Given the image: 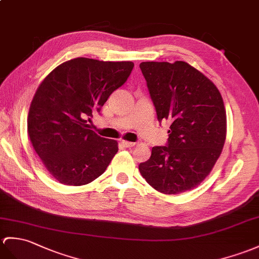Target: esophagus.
Returning a JSON list of instances; mask_svg holds the SVG:
<instances>
[{"label": "esophagus", "mask_w": 259, "mask_h": 259, "mask_svg": "<svg viewBox=\"0 0 259 259\" xmlns=\"http://www.w3.org/2000/svg\"><path fill=\"white\" fill-rule=\"evenodd\" d=\"M121 144H122L123 147H125V148H130V147L136 146V142H130V141L122 140V141H121Z\"/></svg>", "instance_id": "1"}]
</instances>
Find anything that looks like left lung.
<instances>
[{
    "label": "left lung",
    "instance_id": "left-lung-1",
    "mask_svg": "<svg viewBox=\"0 0 259 259\" xmlns=\"http://www.w3.org/2000/svg\"><path fill=\"white\" fill-rule=\"evenodd\" d=\"M158 120L170 123L167 146L153 147L139 171L153 189L179 194L200 185L220 158L226 111L220 90L190 64H140Z\"/></svg>",
    "mask_w": 259,
    "mask_h": 259
}]
</instances>
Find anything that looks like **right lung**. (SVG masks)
Here are the masks:
<instances>
[{
  "label": "right lung",
  "mask_w": 259,
  "mask_h": 259,
  "mask_svg": "<svg viewBox=\"0 0 259 259\" xmlns=\"http://www.w3.org/2000/svg\"><path fill=\"white\" fill-rule=\"evenodd\" d=\"M134 66L78 57L57 66L39 83L29 106L27 134L59 183L88 184L110 164L118 142L99 137L87 122L123 85Z\"/></svg>",
  "instance_id": "obj_1"
}]
</instances>
